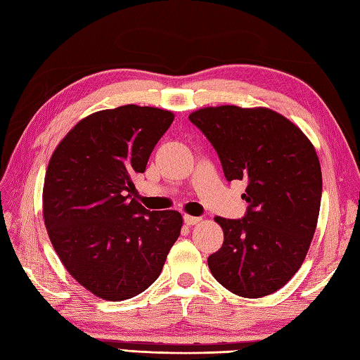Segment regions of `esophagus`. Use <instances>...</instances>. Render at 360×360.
<instances>
[{
	"mask_svg": "<svg viewBox=\"0 0 360 360\" xmlns=\"http://www.w3.org/2000/svg\"><path fill=\"white\" fill-rule=\"evenodd\" d=\"M183 221H185L186 225H195L200 222V217H195V216H189V214H185L183 216Z\"/></svg>",
	"mask_w": 360,
	"mask_h": 360,
	"instance_id": "1",
	"label": "esophagus"
}]
</instances>
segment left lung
<instances>
[{
  "instance_id": "left-lung-1",
  "label": "left lung",
  "mask_w": 360,
  "mask_h": 360,
  "mask_svg": "<svg viewBox=\"0 0 360 360\" xmlns=\"http://www.w3.org/2000/svg\"><path fill=\"white\" fill-rule=\"evenodd\" d=\"M189 121L216 149L229 181L244 180L242 219L216 217L224 244L208 267L225 289L259 298L302 267L317 226L321 169L312 143L270 108L205 107Z\"/></svg>"
}]
</instances>
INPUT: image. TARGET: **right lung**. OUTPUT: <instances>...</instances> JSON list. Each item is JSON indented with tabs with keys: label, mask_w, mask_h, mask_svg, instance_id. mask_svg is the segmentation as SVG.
I'll return each mask as SVG.
<instances>
[{
	"label": "right lung",
	"mask_w": 360,
	"mask_h": 360,
	"mask_svg": "<svg viewBox=\"0 0 360 360\" xmlns=\"http://www.w3.org/2000/svg\"><path fill=\"white\" fill-rule=\"evenodd\" d=\"M172 121L155 107L102 110L79 121L49 160L43 219L51 244L70 275L108 302L148 289L180 236V212L146 210L131 181Z\"/></svg>",
	"instance_id": "1"
}]
</instances>
